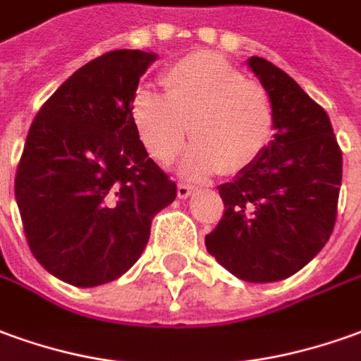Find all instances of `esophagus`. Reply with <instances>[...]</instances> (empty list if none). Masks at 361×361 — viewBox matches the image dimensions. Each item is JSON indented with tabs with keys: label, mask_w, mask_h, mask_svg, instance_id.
<instances>
[{
	"label": "esophagus",
	"mask_w": 361,
	"mask_h": 361,
	"mask_svg": "<svg viewBox=\"0 0 361 361\" xmlns=\"http://www.w3.org/2000/svg\"><path fill=\"white\" fill-rule=\"evenodd\" d=\"M191 191H193V185H189V183H185V181H180L178 183V195H180L181 199H185L191 195Z\"/></svg>",
	"instance_id": "34e87169"
}]
</instances>
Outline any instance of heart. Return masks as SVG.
<instances>
[{
	"label": "heart",
	"mask_w": 361,
	"mask_h": 361,
	"mask_svg": "<svg viewBox=\"0 0 361 361\" xmlns=\"http://www.w3.org/2000/svg\"><path fill=\"white\" fill-rule=\"evenodd\" d=\"M162 93L138 87L130 115L148 152L170 162L189 137L183 172H236L258 158L274 133L266 85L213 52H189L162 72Z\"/></svg>",
	"instance_id": "obj_1"
}]
</instances>
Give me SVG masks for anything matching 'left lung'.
Returning a JSON list of instances; mask_svg holds the SVG:
<instances>
[{
	"label": "left lung",
	"mask_w": 361,
	"mask_h": 361,
	"mask_svg": "<svg viewBox=\"0 0 361 361\" xmlns=\"http://www.w3.org/2000/svg\"><path fill=\"white\" fill-rule=\"evenodd\" d=\"M248 66L271 95L276 137L234 181L219 188L224 211L205 246L236 277L266 283L297 274L329 242L342 150L326 111L291 75L259 56Z\"/></svg>",
	"instance_id": "1"
}]
</instances>
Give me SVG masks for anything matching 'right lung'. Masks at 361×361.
Returning <instances> with one entry per match:
<instances>
[{
	"mask_svg": "<svg viewBox=\"0 0 361 361\" xmlns=\"http://www.w3.org/2000/svg\"><path fill=\"white\" fill-rule=\"evenodd\" d=\"M154 58L142 50L93 58L42 103L25 140L15 173L25 238L42 268L75 287L123 276L178 193L130 115Z\"/></svg>",
	"mask_w": 361,
	"mask_h": 361,
	"instance_id": "1",
	"label": "right lung"
}]
</instances>
